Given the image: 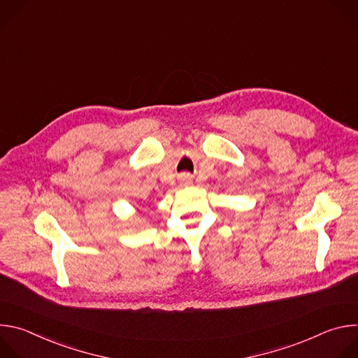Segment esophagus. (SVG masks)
<instances>
[{
  "mask_svg": "<svg viewBox=\"0 0 358 358\" xmlns=\"http://www.w3.org/2000/svg\"><path fill=\"white\" fill-rule=\"evenodd\" d=\"M180 180H181V184H182V185H189V184L192 182V180H191V177H189L188 174H184Z\"/></svg>",
  "mask_w": 358,
  "mask_h": 358,
  "instance_id": "esophagus-1",
  "label": "esophagus"
}]
</instances>
